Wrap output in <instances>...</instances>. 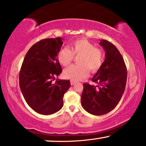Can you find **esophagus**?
I'll use <instances>...</instances> for the list:
<instances>
[{"mask_svg": "<svg viewBox=\"0 0 146 146\" xmlns=\"http://www.w3.org/2000/svg\"><path fill=\"white\" fill-rule=\"evenodd\" d=\"M75 82L71 80V85H75Z\"/></svg>", "mask_w": 146, "mask_h": 146, "instance_id": "34e87169", "label": "esophagus"}]
</instances>
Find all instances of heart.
Here are the masks:
<instances>
[{
	"mask_svg": "<svg viewBox=\"0 0 146 146\" xmlns=\"http://www.w3.org/2000/svg\"><path fill=\"white\" fill-rule=\"evenodd\" d=\"M74 56L79 57L77 65H73L65 69L63 72L65 77L74 81L87 77L89 69L95 73L102 66L104 61V55L102 50L95 48V46L85 39L76 40L71 44L70 50L63 48L57 55L59 63L67 66L72 62Z\"/></svg>",
	"mask_w": 146,
	"mask_h": 146,
	"instance_id": "1",
	"label": "heart"
}]
</instances>
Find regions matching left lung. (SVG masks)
<instances>
[{"instance_id":"1","label":"left lung","mask_w":146,"mask_h":146,"mask_svg":"<svg viewBox=\"0 0 146 146\" xmlns=\"http://www.w3.org/2000/svg\"><path fill=\"white\" fill-rule=\"evenodd\" d=\"M105 50V59L92 81L97 85L83 84L81 104L84 109L96 116L114 109L126 87L127 70L123 57L116 46L107 40L99 43Z\"/></svg>"}]
</instances>
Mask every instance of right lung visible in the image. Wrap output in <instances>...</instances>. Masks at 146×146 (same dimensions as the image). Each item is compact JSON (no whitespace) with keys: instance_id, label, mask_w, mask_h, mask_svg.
Here are the masks:
<instances>
[{"instance_id":"1","label":"right lung","mask_w":146,"mask_h":146,"mask_svg":"<svg viewBox=\"0 0 146 146\" xmlns=\"http://www.w3.org/2000/svg\"><path fill=\"white\" fill-rule=\"evenodd\" d=\"M63 39H44L33 45L24 57L19 74L20 88L26 102L35 112L48 115L63 105L69 80L57 79L62 71L57 55Z\"/></svg>"}]
</instances>
